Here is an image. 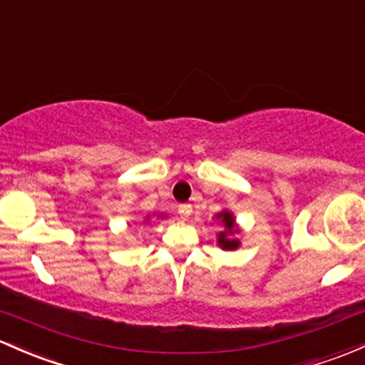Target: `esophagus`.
<instances>
[{"instance_id": "obj_1", "label": "esophagus", "mask_w": 365, "mask_h": 365, "mask_svg": "<svg viewBox=\"0 0 365 365\" xmlns=\"http://www.w3.org/2000/svg\"><path fill=\"white\" fill-rule=\"evenodd\" d=\"M190 213H192V205H189V202H183V205L178 206V215L182 218L190 217Z\"/></svg>"}]
</instances>
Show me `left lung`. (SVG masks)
I'll list each match as a JSON object with an SVG mask.
<instances>
[{
  "label": "left lung",
  "mask_w": 365,
  "mask_h": 365,
  "mask_svg": "<svg viewBox=\"0 0 365 365\" xmlns=\"http://www.w3.org/2000/svg\"><path fill=\"white\" fill-rule=\"evenodd\" d=\"M217 217L222 218V224H224V231L218 236V245H220L222 248H225V250H234V248H237V245H240L237 240H231L234 232V217L229 212L218 213Z\"/></svg>",
  "instance_id": "obj_1"
}]
</instances>
